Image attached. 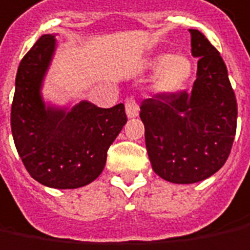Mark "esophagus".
<instances>
[{
  "label": "esophagus",
  "instance_id": "34e87169",
  "mask_svg": "<svg viewBox=\"0 0 250 250\" xmlns=\"http://www.w3.org/2000/svg\"><path fill=\"white\" fill-rule=\"evenodd\" d=\"M125 110H126V114H128L129 118H133V117H136L137 114H139V104H137V102L135 100L133 96L126 98V102H125Z\"/></svg>",
  "mask_w": 250,
  "mask_h": 250
}]
</instances>
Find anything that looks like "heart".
<instances>
[{
  "mask_svg": "<svg viewBox=\"0 0 250 250\" xmlns=\"http://www.w3.org/2000/svg\"><path fill=\"white\" fill-rule=\"evenodd\" d=\"M152 66L154 68H161L155 81L160 90H173L179 88L191 74V62L180 55H158L152 60Z\"/></svg>",
  "mask_w": 250,
  "mask_h": 250,
  "instance_id": "heart-1",
  "label": "heart"
}]
</instances>
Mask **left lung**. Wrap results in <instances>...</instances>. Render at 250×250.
<instances>
[{"label":"left lung","instance_id":"left-lung-1","mask_svg":"<svg viewBox=\"0 0 250 250\" xmlns=\"http://www.w3.org/2000/svg\"><path fill=\"white\" fill-rule=\"evenodd\" d=\"M191 33L198 58L191 90L161 92L145 99L140 118L154 172L177 184L205 180L229 158L238 105L219 51L198 30Z\"/></svg>","mask_w":250,"mask_h":250}]
</instances>
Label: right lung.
<instances>
[{
	"label": "right lung",
	"instance_id": "add662e5",
	"mask_svg": "<svg viewBox=\"0 0 250 250\" xmlns=\"http://www.w3.org/2000/svg\"><path fill=\"white\" fill-rule=\"evenodd\" d=\"M55 51V37L42 35L20 62L11 128L23 165L38 183L78 188L104 168L107 150L128 118L122 103L100 108L81 102L71 111L45 108L40 88Z\"/></svg>",
	"mask_w": 250,
	"mask_h": 250
}]
</instances>
